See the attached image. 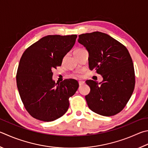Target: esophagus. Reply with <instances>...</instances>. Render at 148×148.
Instances as JSON below:
<instances>
[{"label":"esophagus","mask_w":148,"mask_h":148,"mask_svg":"<svg viewBox=\"0 0 148 148\" xmlns=\"http://www.w3.org/2000/svg\"><path fill=\"white\" fill-rule=\"evenodd\" d=\"M85 83V82H83V81H79V86H81V85H83Z\"/></svg>","instance_id":"esophagus-1"}]
</instances>
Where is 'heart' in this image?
<instances>
[{
	"label": "heart",
	"mask_w": 148,
	"mask_h": 148,
	"mask_svg": "<svg viewBox=\"0 0 148 148\" xmlns=\"http://www.w3.org/2000/svg\"><path fill=\"white\" fill-rule=\"evenodd\" d=\"M82 49V48H77V49L74 50V52H76V51H78V50H80ZM72 76L75 77H80L82 76V72L80 71H75L74 73L72 74Z\"/></svg>",
	"instance_id": "obj_1"
}]
</instances>
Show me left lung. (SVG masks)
<instances>
[{
  "instance_id": "1",
  "label": "left lung",
  "mask_w": 148,
  "mask_h": 148,
  "mask_svg": "<svg viewBox=\"0 0 148 148\" xmlns=\"http://www.w3.org/2000/svg\"><path fill=\"white\" fill-rule=\"evenodd\" d=\"M78 42L88 50L90 71L103 77L98 83L87 80L90 88L85 96L89 109L102 116H111L124 108L135 85L132 59L124 45L109 35L100 32L83 34Z\"/></svg>"
}]
</instances>
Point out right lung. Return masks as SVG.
<instances>
[{
  "mask_svg": "<svg viewBox=\"0 0 148 148\" xmlns=\"http://www.w3.org/2000/svg\"><path fill=\"white\" fill-rule=\"evenodd\" d=\"M76 38V35H50L24 52L16 81L24 106L34 119L51 122L68 110L69 99L76 93L78 82L66 79L56 83L52 80V70L61 65L64 56L73 47Z\"/></svg>",
  "mask_w": 148,
  "mask_h": 148,
  "instance_id": "obj_1",
  "label": "right lung"
}]
</instances>
